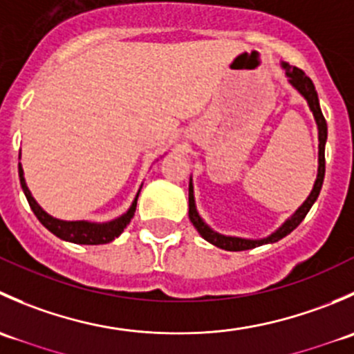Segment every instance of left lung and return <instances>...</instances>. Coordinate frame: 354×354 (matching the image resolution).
Segmentation results:
<instances>
[{"label":"left lung","mask_w":354,"mask_h":354,"mask_svg":"<svg viewBox=\"0 0 354 354\" xmlns=\"http://www.w3.org/2000/svg\"><path fill=\"white\" fill-rule=\"evenodd\" d=\"M281 68L284 70L288 78V84L301 95L303 99L308 104L310 111L313 114V120H315L317 131H319V167H317V178L315 183H313L312 192L306 197L305 202L298 207V209L292 212L291 217H288L276 231H272L270 234L263 238H241V236H231V234H223L217 233L216 230L209 226L205 221L202 219V216L197 210V203H195V192H194V178L190 176V183H188V217H190L192 224L195 226V230L198 231L200 236L205 241L212 243L217 248L227 250V252H241V250H250L257 248V246L276 243V241L283 240L284 236H288L295 227H298V224L305 219V216L308 214V210L312 209V205L315 203V200L319 198L320 190H322L324 176H326V142H327V123L326 118H324L322 109H320L319 95H317L315 85L305 75V71H301L299 68L291 66L289 63L281 62Z\"/></svg>","instance_id":"left-lung-1"}]
</instances>
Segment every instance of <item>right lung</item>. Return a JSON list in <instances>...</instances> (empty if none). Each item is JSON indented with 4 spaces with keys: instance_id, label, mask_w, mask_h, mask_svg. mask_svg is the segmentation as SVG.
<instances>
[{
    "instance_id": "add662e5",
    "label": "right lung",
    "mask_w": 354,
    "mask_h": 354,
    "mask_svg": "<svg viewBox=\"0 0 354 354\" xmlns=\"http://www.w3.org/2000/svg\"><path fill=\"white\" fill-rule=\"evenodd\" d=\"M19 176H20V185H22V190L27 197L28 205H30L32 212L35 214L39 221H41L42 226L46 230L51 231L55 236H58L59 240L70 241V243L77 245H104L113 241L114 238L120 236L124 231V227L130 224V221L133 219L135 209H137V200L138 195H140V188H138L137 195H135L133 202L128 207L127 212H123L121 216H118L116 219L106 221V223H92V221H65L58 219V217H53L51 214L46 212L41 205L37 203V200L32 197L30 190H28L27 183H25L24 176V167L22 164L19 162Z\"/></svg>"
}]
</instances>
